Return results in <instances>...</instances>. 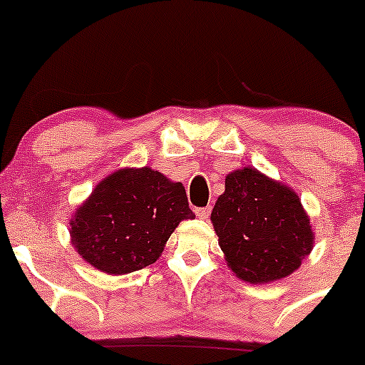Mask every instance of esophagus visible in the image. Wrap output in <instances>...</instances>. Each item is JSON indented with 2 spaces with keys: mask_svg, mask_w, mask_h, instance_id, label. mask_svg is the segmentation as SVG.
Masks as SVG:
<instances>
[{
  "mask_svg": "<svg viewBox=\"0 0 365 365\" xmlns=\"http://www.w3.org/2000/svg\"><path fill=\"white\" fill-rule=\"evenodd\" d=\"M210 212H212V208H210V206H206V208H196V215L200 217V219H208Z\"/></svg>",
  "mask_w": 365,
  "mask_h": 365,
  "instance_id": "esophagus-1",
  "label": "esophagus"
}]
</instances>
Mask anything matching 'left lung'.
<instances>
[{
	"mask_svg": "<svg viewBox=\"0 0 365 365\" xmlns=\"http://www.w3.org/2000/svg\"><path fill=\"white\" fill-rule=\"evenodd\" d=\"M210 219L227 267L251 284L288 277L314 244L300 197L254 168L226 176Z\"/></svg>",
	"mask_w": 365,
	"mask_h": 365,
	"instance_id": "obj_1",
	"label": "left lung"
}]
</instances>
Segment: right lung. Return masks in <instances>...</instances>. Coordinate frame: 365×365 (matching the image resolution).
Returning a JSON list of instances; mask_svg holds the SVG:
<instances>
[{
  "label": "right lung",
  "mask_w": 365,
  "mask_h": 365,
  "mask_svg": "<svg viewBox=\"0 0 365 365\" xmlns=\"http://www.w3.org/2000/svg\"><path fill=\"white\" fill-rule=\"evenodd\" d=\"M194 217L180 182L152 168L118 169L73 213L70 237L91 267L123 275L155 263L176 226Z\"/></svg>",
  "instance_id": "1"
}]
</instances>
